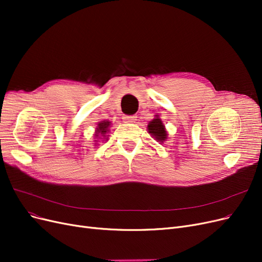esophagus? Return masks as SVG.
Instances as JSON below:
<instances>
[{"instance_id": "obj_1", "label": "esophagus", "mask_w": 262, "mask_h": 262, "mask_svg": "<svg viewBox=\"0 0 262 262\" xmlns=\"http://www.w3.org/2000/svg\"><path fill=\"white\" fill-rule=\"evenodd\" d=\"M123 120L125 121V122H134L137 120V117L136 116H124L123 117Z\"/></svg>"}]
</instances>
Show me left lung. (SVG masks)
<instances>
[{"label": "left lung", "instance_id": "left-lung-1", "mask_svg": "<svg viewBox=\"0 0 262 262\" xmlns=\"http://www.w3.org/2000/svg\"><path fill=\"white\" fill-rule=\"evenodd\" d=\"M147 129H148V133L152 134V137L160 142H164L166 139H167V133H166L164 124L160 118L153 119V120L148 123Z\"/></svg>", "mask_w": 262, "mask_h": 262}]
</instances>
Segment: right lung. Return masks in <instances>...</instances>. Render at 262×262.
Returning <instances> with one entry per match:
<instances>
[{
    "instance_id": "1",
    "label": "right lung",
    "mask_w": 262,
    "mask_h": 262,
    "mask_svg": "<svg viewBox=\"0 0 262 262\" xmlns=\"http://www.w3.org/2000/svg\"><path fill=\"white\" fill-rule=\"evenodd\" d=\"M109 125H110L109 121H101V122H99L98 123V128L96 130V134H97L96 137H98L99 133L101 134V136L105 137V133L108 131V126Z\"/></svg>"
}]
</instances>
